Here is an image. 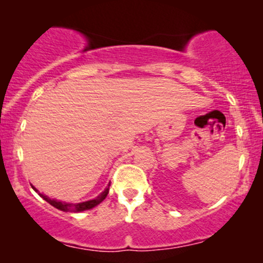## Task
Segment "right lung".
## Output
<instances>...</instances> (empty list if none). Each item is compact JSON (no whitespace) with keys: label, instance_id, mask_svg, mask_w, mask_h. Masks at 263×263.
<instances>
[{"label":"right lung","instance_id":"right-lung-1","mask_svg":"<svg viewBox=\"0 0 263 263\" xmlns=\"http://www.w3.org/2000/svg\"><path fill=\"white\" fill-rule=\"evenodd\" d=\"M32 188L38 193L39 197L43 198L44 200L47 201V203H49L50 205H53V206L57 208V209H59V210H62V211H65V213H80V211L92 209V208H95L96 205L100 204L101 201L107 197L108 188H110V184H108V185L106 186V189H105L104 192L101 193V194H99L98 197L91 199V200L83 201V203H65V201L57 200V199H52V198L48 197V195L42 194V193H39L38 189L34 188V186H33V185H32Z\"/></svg>","mask_w":263,"mask_h":263}]
</instances>
